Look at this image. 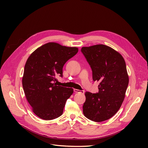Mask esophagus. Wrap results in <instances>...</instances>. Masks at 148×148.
Listing matches in <instances>:
<instances>
[{"mask_svg": "<svg viewBox=\"0 0 148 148\" xmlns=\"http://www.w3.org/2000/svg\"><path fill=\"white\" fill-rule=\"evenodd\" d=\"M74 91L75 92H80L82 94L84 93V91H81V90H79V89H74Z\"/></svg>", "mask_w": 148, "mask_h": 148, "instance_id": "1", "label": "esophagus"}]
</instances>
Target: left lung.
Masks as SVG:
<instances>
[{"label": "left lung", "mask_w": 148, "mask_h": 148, "mask_svg": "<svg viewBox=\"0 0 148 148\" xmlns=\"http://www.w3.org/2000/svg\"><path fill=\"white\" fill-rule=\"evenodd\" d=\"M82 52L92 71L93 81L99 82V92H85L84 115L100 122L117 112L123 102L129 83L126 64L122 56L104 44L83 47Z\"/></svg>", "instance_id": "obj_1"}]
</instances>
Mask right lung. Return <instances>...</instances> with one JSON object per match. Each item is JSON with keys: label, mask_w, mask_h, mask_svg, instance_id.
Here are the masks:
<instances>
[{"label": "right lung", "mask_w": 148, "mask_h": 148, "mask_svg": "<svg viewBox=\"0 0 148 148\" xmlns=\"http://www.w3.org/2000/svg\"><path fill=\"white\" fill-rule=\"evenodd\" d=\"M77 47L48 42L31 53L26 60L22 85L33 112L44 120H52L63 113L73 89L57 86L66 62L77 53Z\"/></svg>", "instance_id": "add662e5"}]
</instances>
